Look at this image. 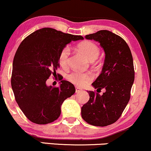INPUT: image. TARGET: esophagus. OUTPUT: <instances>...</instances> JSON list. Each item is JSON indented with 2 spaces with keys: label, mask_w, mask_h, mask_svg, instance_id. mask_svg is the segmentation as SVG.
I'll return each instance as SVG.
<instances>
[{
  "label": "esophagus",
  "mask_w": 151,
  "mask_h": 151,
  "mask_svg": "<svg viewBox=\"0 0 151 151\" xmlns=\"http://www.w3.org/2000/svg\"><path fill=\"white\" fill-rule=\"evenodd\" d=\"M82 91V90L81 89V88H76V93H80V92H81Z\"/></svg>",
  "instance_id": "obj_1"
}]
</instances>
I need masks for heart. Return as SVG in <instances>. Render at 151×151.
<instances>
[{
  "label": "heart",
  "instance_id": "heart-1",
  "mask_svg": "<svg viewBox=\"0 0 151 151\" xmlns=\"http://www.w3.org/2000/svg\"><path fill=\"white\" fill-rule=\"evenodd\" d=\"M78 49L82 54L86 56L88 61L93 62L98 58L100 51L99 47L95 44L88 41H85L78 45ZM70 49L69 47H65L61 51L58 58L59 64L63 68H65L68 65L69 56H70ZM93 78V76L89 73H81L73 71L67 76V79L73 83L76 86L83 87L90 82Z\"/></svg>",
  "mask_w": 151,
  "mask_h": 151
}]
</instances>
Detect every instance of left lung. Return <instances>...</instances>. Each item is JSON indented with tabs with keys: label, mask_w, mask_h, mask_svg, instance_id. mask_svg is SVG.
Listing matches in <instances>:
<instances>
[{
	"label": "left lung",
	"mask_w": 151,
	"mask_h": 151,
	"mask_svg": "<svg viewBox=\"0 0 151 151\" xmlns=\"http://www.w3.org/2000/svg\"><path fill=\"white\" fill-rule=\"evenodd\" d=\"M85 37L100 43L105 58L100 75L92 83L97 93L88 92L90 100L81 108V116L90 124L106 127L117 121L130 99L134 81L132 54L127 42L108 30ZM102 89L106 92L100 96L97 90Z\"/></svg>",
	"instance_id": "obj_1"
}]
</instances>
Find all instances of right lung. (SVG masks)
Segmentation results:
<instances>
[{
    "mask_svg": "<svg viewBox=\"0 0 151 151\" xmlns=\"http://www.w3.org/2000/svg\"><path fill=\"white\" fill-rule=\"evenodd\" d=\"M81 35L65 34L53 28L36 30L19 44L12 63L11 86L15 100L28 119L37 124L53 122L61 114V104L76 92L75 87L61 81L58 88L47 81L59 68V54Z\"/></svg>",
    "mask_w": 151,
    "mask_h": 151,
    "instance_id": "add662e5",
    "label": "right lung"
}]
</instances>
